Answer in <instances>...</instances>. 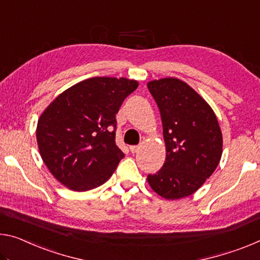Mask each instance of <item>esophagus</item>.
Wrapping results in <instances>:
<instances>
[{
  "mask_svg": "<svg viewBox=\"0 0 260 260\" xmlns=\"http://www.w3.org/2000/svg\"><path fill=\"white\" fill-rule=\"evenodd\" d=\"M129 150L133 152V154H135V152H138L140 150V146H131Z\"/></svg>",
  "mask_w": 260,
  "mask_h": 260,
  "instance_id": "34e87169",
  "label": "esophagus"
}]
</instances>
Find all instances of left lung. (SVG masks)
<instances>
[{
    "mask_svg": "<svg viewBox=\"0 0 260 260\" xmlns=\"http://www.w3.org/2000/svg\"><path fill=\"white\" fill-rule=\"evenodd\" d=\"M157 103L167 157L148 175L152 191L167 200L186 198L213 175L222 156V132L211 105L186 82L164 77L147 83Z\"/></svg>",
    "mask_w": 260,
    "mask_h": 260,
    "instance_id": "obj_1",
    "label": "left lung"
}]
</instances>
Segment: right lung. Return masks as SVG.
Wrapping results in <instances>:
<instances>
[{"mask_svg":"<svg viewBox=\"0 0 260 260\" xmlns=\"http://www.w3.org/2000/svg\"><path fill=\"white\" fill-rule=\"evenodd\" d=\"M139 82L91 77L56 96L37 123V143L45 166L72 191L104 184L123 152L115 145V114Z\"/></svg>","mask_w":260,"mask_h":260,"instance_id":"1","label":"right lung"}]
</instances>
